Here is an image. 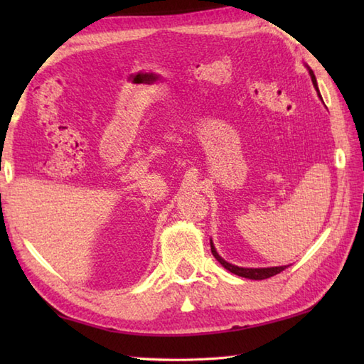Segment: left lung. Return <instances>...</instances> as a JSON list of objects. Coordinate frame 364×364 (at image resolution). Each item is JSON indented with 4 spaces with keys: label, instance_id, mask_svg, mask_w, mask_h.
I'll use <instances>...</instances> for the list:
<instances>
[{
    "label": "left lung",
    "instance_id": "8db88e82",
    "mask_svg": "<svg viewBox=\"0 0 364 364\" xmlns=\"http://www.w3.org/2000/svg\"><path fill=\"white\" fill-rule=\"evenodd\" d=\"M306 68H308V72H310V76H311V81H313V86H314V89H316V92H318V95H319V98L322 100V97H321V92H319V87H318V81H316V76H314V73H313V70L310 67L306 65ZM211 242V253L214 255V258L218 259L220 264L225 267L227 270H230L231 274H235V275H239V277H244V278H250V280H264V278H270V277H274V275H277V274H280V272H283V270L288 267V266H277V267H239V266H235V264H231V262H228V261H225L223 259L220 255L218 253V250H215V247H214V244H213V241H210Z\"/></svg>",
    "mask_w": 364,
    "mask_h": 364
}]
</instances>
